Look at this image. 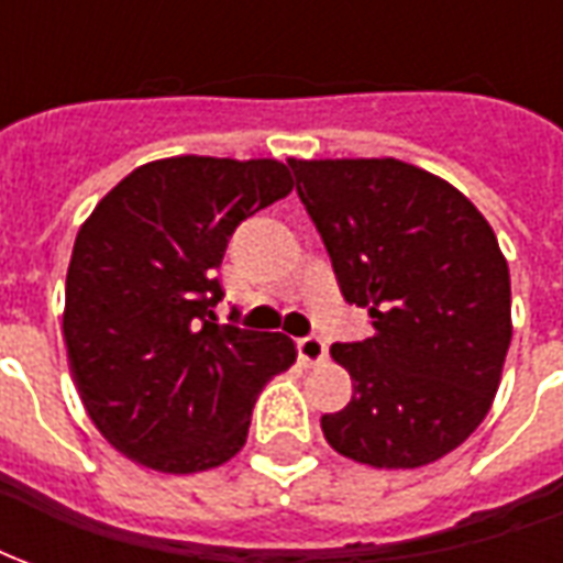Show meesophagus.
I'll use <instances>...</instances> for the list:
<instances>
[{
    "label": "esophagus",
    "instance_id": "obj_1",
    "mask_svg": "<svg viewBox=\"0 0 563 563\" xmlns=\"http://www.w3.org/2000/svg\"><path fill=\"white\" fill-rule=\"evenodd\" d=\"M297 354L306 366H314L327 356V342L321 335H302V339H297Z\"/></svg>",
    "mask_w": 563,
    "mask_h": 563
}]
</instances>
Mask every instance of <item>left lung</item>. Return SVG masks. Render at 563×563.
I'll return each mask as SVG.
<instances>
[{
	"label": "left lung",
	"mask_w": 563,
	"mask_h": 563,
	"mask_svg": "<svg viewBox=\"0 0 563 563\" xmlns=\"http://www.w3.org/2000/svg\"><path fill=\"white\" fill-rule=\"evenodd\" d=\"M287 167L344 302L372 318L368 339L330 347L354 393L323 413V438L363 465H429L477 429L498 393L512 323L495 231L462 191L396 158Z\"/></svg>",
	"instance_id": "8db88e82"
}]
</instances>
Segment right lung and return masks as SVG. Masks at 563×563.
Returning <instances> with one entry per match:
<instances>
[{"mask_svg":"<svg viewBox=\"0 0 563 563\" xmlns=\"http://www.w3.org/2000/svg\"><path fill=\"white\" fill-rule=\"evenodd\" d=\"M290 188L273 158L179 155L137 167L86 219L63 332L86 413L119 453L195 474L242 450L257 393L297 351L282 332L216 323V269L240 221Z\"/></svg>","mask_w":563,"mask_h":563,"instance_id":"right-lung-1","label":"right lung"}]
</instances>
